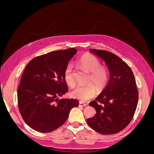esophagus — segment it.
Wrapping results in <instances>:
<instances>
[{
  "mask_svg": "<svg viewBox=\"0 0 154 154\" xmlns=\"http://www.w3.org/2000/svg\"><path fill=\"white\" fill-rule=\"evenodd\" d=\"M86 105H87L85 103H82V102H80V103H79V106L80 107H84Z\"/></svg>",
  "mask_w": 154,
  "mask_h": 154,
  "instance_id": "34e87169",
  "label": "esophagus"
}]
</instances>
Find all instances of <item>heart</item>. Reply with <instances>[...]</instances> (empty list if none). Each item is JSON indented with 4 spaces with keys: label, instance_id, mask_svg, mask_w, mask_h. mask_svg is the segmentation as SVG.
<instances>
[{
    "label": "heart",
    "instance_id": "obj_1",
    "mask_svg": "<svg viewBox=\"0 0 154 154\" xmlns=\"http://www.w3.org/2000/svg\"><path fill=\"white\" fill-rule=\"evenodd\" d=\"M78 64L83 69L90 72L88 82H92L96 87L91 83L86 85H78L72 91L71 94L74 98L82 101H86L92 99L96 95V88L101 91L105 87L108 80V72L106 68L100 66V60L94 56L85 54L79 58ZM64 79L70 86L74 85L73 76V68L71 64H68L64 70Z\"/></svg>",
    "mask_w": 154,
    "mask_h": 154
}]
</instances>
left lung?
<instances>
[{
  "mask_svg": "<svg viewBox=\"0 0 154 154\" xmlns=\"http://www.w3.org/2000/svg\"><path fill=\"white\" fill-rule=\"evenodd\" d=\"M104 60L110 72L103 91L89 105L96 113L88 118V125L104 135L117 134L131 122L138 103V91L132 69L117 55L105 50L91 49Z\"/></svg>",
  "mask_w": 154,
  "mask_h": 154,
  "instance_id": "8db88e82",
  "label": "left lung"
}]
</instances>
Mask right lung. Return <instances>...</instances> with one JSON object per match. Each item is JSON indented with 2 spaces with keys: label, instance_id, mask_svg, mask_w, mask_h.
I'll list each match as a JSON object with an SVG mask.
<instances>
[{
  "label": "right lung",
  "instance_id": "add662e5",
  "mask_svg": "<svg viewBox=\"0 0 154 154\" xmlns=\"http://www.w3.org/2000/svg\"><path fill=\"white\" fill-rule=\"evenodd\" d=\"M77 53L74 48L38 56L27 65L18 87V106L25 123L36 131L48 133L64 124L75 99L58 100L68 91L63 72Z\"/></svg>",
  "mask_w": 154,
  "mask_h": 154
}]
</instances>
